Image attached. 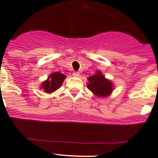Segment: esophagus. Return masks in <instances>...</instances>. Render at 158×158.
Masks as SVG:
<instances>
[{
    "mask_svg": "<svg viewBox=\"0 0 158 158\" xmlns=\"http://www.w3.org/2000/svg\"><path fill=\"white\" fill-rule=\"evenodd\" d=\"M73 76H74V77H79V73H77V72H74V73H73Z\"/></svg>",
    "mask_w": 158,
    "mask_h": 158,
    "instance_id": "1",
    "label": "esophagus"
}]
</instances>
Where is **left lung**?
I'll list each match as a JSON object with an SVG mask.
<instances>
[{
	"label": "left lung",
	"instance_id": "obj_1",
	"mask_svg": "<svg viewBox=\"0 0 158 158\" xmlns=\"http://www.w3.org/2000/svg\"><path fill=\"white\" fill-rule=\"evenodd\" d=\"M87 88L99 98H105L110 96L113 91L114 84L103 76L100 70L96 71V74L87 78Z\"/></svg>",
	"mask_w": 158,
	"mask_h": 158
}]
</instances>
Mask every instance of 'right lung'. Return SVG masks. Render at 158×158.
I'll list each match as a JSON object with an SVG mask.
<instances>
[{
  "instance_id": "1",
  "label": "right lung",
  "mask_w": 158,
  "mask_h": 158,
  "mask_svg": "<svg viewBox=\"0 0 158 158\" xmlns=\"http://www.w3.org/2000/svg\"><path fill=\"white\" fill-rule=\"evenodd\" d=\"M66 76L62 74L60 72H55L48 76V79L44 81L41 85L40 89L46 93H54L59 89L64 82Z\"/></svg>"
}]
</instances>
